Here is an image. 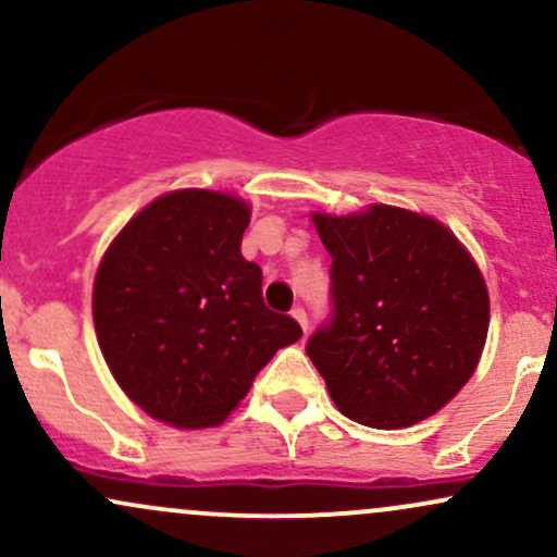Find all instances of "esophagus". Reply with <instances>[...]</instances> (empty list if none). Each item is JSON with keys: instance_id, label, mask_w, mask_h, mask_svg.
<instances>
[{"instance_id": "34e87169", "label": "esophagus", "mask_w": 557, "mask_h": 557, "mask_svg": "<svg viewBox=\"0 0 557 557\" xmlns=\"http://www.w3.org/2000/svg\"><path fill=\"white\" fill-rule=\"evenodd\" d=\"M290 317H293V319H296V322L300 324V330H304V332H306V330H309V319H306V311H304V309H300V306H296V309H293V311H290Z\"/></svg>"}]
</instances>
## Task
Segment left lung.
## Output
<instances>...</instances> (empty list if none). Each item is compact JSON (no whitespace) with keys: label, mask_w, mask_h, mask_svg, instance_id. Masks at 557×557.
<instances>
[{"label":"left lung","mask_w":557,"mask_h":557,"mask_svg":"<svg viewBox=\"0 0 557 557\" xmlns=\"http://www.w3.org/2000/svg\"><path fill=\"white\" fill-rule=\"evenodd\" d=\"M311 222L332 257L335 319L306 354L337 411L374 430L434 417L487 343L490 293L469 248L434 216L389 203Z\"/></svg>","instance_id":"8db88e82"}]
</instances>
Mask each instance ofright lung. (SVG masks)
<instances>
[{
	"instance_id": "obj_1",
	"label": "right lung",
	"mask_w": 557,
	"mask_h": 557,
	"mask_svg": "<svg viewBox=\"0 0 557 557\" xmlns=\"http://www.w3.org/2000/svg\"><path fill=\"white\" fill-rule=\"evenodd\" d=\"M251 207L225 190L181 188L114 235L94 277L101 356L144 413L177 430L220 426L253 376L300 337L261 300L240 253Z\"/></svg>"
}]
</instances>
